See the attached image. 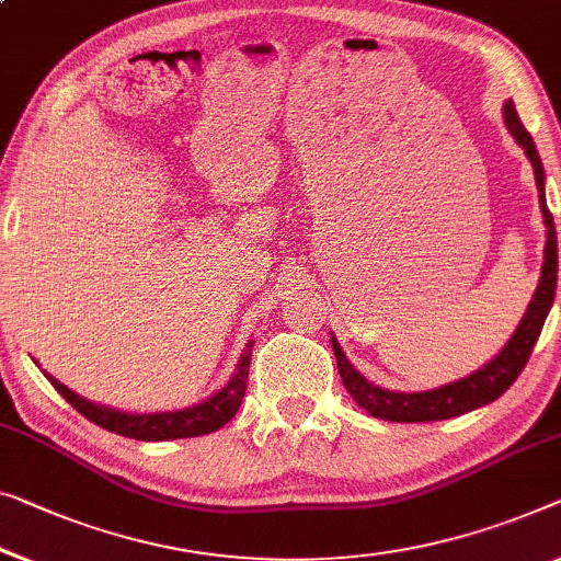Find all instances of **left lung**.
Returning <instances> with one entry per match:
<instances>
[{"label": "left lung", "mask_w": 561, "mask_h": 561, "mask_svg": "<svg viewBox=\"0 0 561 561\" xmlns=\"http://www.w3.org/2000/svg\"><path fill=\"white\" fill-rule=\"evenodd\" d=\"M504 123H506V130L516 137V142L522 145L524 152H527V158L531 160L534 180H537V187H539L541 215H545V226H547L545 263H541V278H539L537 293H534L519 329H516L512 341L506 343L504 351L499 353L494 360H489V364L481 370H477V374L461 378V381H454L449 386H442V389H434V391L396 393V391L378 389V386L368 383L366 378L348 364L346 353L341 351L339 341L331 339L343 386H346V391L353 396V401H356L360 409H366L370 416L399 421V424H419V421H442V419L461 416V413H469L473 409L484 407V403L496 401L499 396H502L516 381V378H519L524 366H527V360L534 351V343H537L541 333V325L547 321L549 308L554 304L557 230H554V220H551V213L547 208L545 168H541L537 145H534L527 127L522 125L512 100L504 105Z\"/></svg>", "instance_id": "8db88e82"}]
</instances>
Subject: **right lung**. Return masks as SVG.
I'll list each match as a JSON object with an SVG mask.
<instances>
[{"mask_svg":"<svg viewBox=\"0 0 561 561\" xmlns=\"http://www.w3.org/2000/svg\"><path fill=\"white\" fill-rule=\"evenodd\" d=\"M251 353L253 343H248V348L240 358L236 376L230 378L226 389L210 396L208 401L197 403L193 409L183 411H170V413H125L115 411L107 407H98L75 391L67 389L57 381V378L47 376L51 386H55L57 393L62 396L67 403L82 413L84 419H90L92 424L112 431V434L137 438V442H168V438H191V436H203L213 434L220 426H226L228 421L236 416L240 409V401L245 396V383H248V366H251Z\"/></svg>","mask_w":561,"mask_h":561,"instance_id":"obj_1","label":"right lung"}]
</instances>
